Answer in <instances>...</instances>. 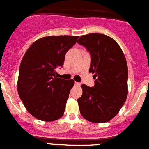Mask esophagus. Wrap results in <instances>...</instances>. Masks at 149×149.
<instances>
[{"label":"esophagus","mask_w":149,"mask_h":149,"mask_svg":"<svg viewBox=\"0 0 149 149\" xmlns=\"http://www.w3.org/2000/svg\"><path fill=\"white\" fill-rule=\"evenodd\" d=\"M74 85H75V86H80V83H77V82H75V83H74Z\"/></svg>","instance_id":"obj_1"}]
</instances>
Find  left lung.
<instances>
[{
  "mask_svg": "<svg viewBox=\"0 0 149 149\" xmlns=\"http://www.w3.org/2000/svg\"><path fill=\"white\" fill-rule=\"evenodd\" d=\"M77 43L90 52L89 72L94 74L93 87L81 86L77 100L80 114L93 123L110 121L125 103L128 94V67L122 49L110 36L91 33L81 36Z\"/></svg>",
  "mask_w": 149,
  "mask_h": 149,
  "instance_id": "left-lung-1",
  "label": "left lung"
}]
</instances>
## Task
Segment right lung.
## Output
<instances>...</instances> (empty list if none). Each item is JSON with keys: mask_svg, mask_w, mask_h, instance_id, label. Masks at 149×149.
I'll return each mask as SVG.
<instances>
[{"mask_svg": "<svg viewBox=\"0 0 149 149\" xmlns=\"http://www.w3.org/2000/svg\"><path fill=\"white\" fill-rule=\"evenodd\" d=\"M77 36H49L35 41L25 52L19 70L17 91L29 113L43 121L63 116L73 80L56 75Z\"/></svg>", "mask_w": 149, "mask_h": 149, "instance_id": "right-lung-1", "label": "right lung"}]
</instances>
